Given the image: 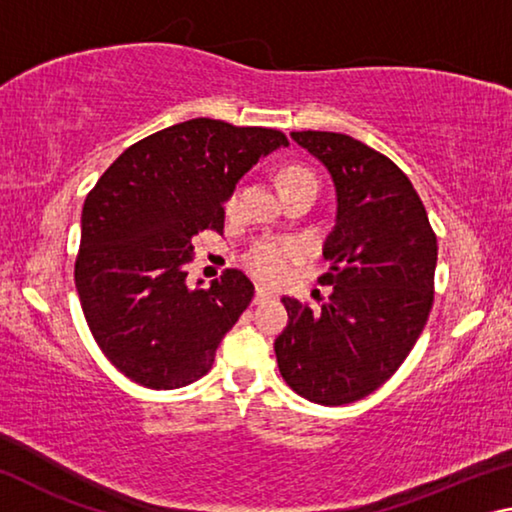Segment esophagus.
Returning <instances> with one entry per match:
<instances>
[{
	"mask_svg": "<svg viewBox=\"0 0 512 512\" xmlns=\"http://www.w3.org/2000/svg\"><path fill=\"white\" fill-rule=\"evenodd\" d=\"M277 298V293L275 291H271L268 287H257L255 289V298H253V302L255 305H262V302H266V300H275Z\"/></svg>",
	"mask_w": 512,
	"mask_h": 512,
	"instance_id": "obj_1",
	"label": "esophagus"
}]
</instances>
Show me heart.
Here are the masks:
<instances>
[{"instance_id": "1", "label": "heart", "mask_w": 512, "mask_h": 512, "mask_svg": "<svg viewBox=\"0 0 512 512\" xmlns=\"http://www.w3.org/2000/svg\"><path fill=\"white\" fill-rule=\"evenodd\" d=\"M305 180H316L314 171L302 167V164H289L280 173H277V185L289 187L296 183H305ZM230 205H235V198H230ZM296 255V246L289 241H257V244L248 250L246 262L264 280H277L284 271H287V262Z\"/></svg>"}]
</instances>
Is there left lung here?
Segmentation results:
<instances>
[{
	"label": "left lung",
	"mask_w": 512,
	"mask_h": 512,
	"mask_svg": "<svg viewBox=\"0 0 512 512\" xmlns=\"http://www.w3.org/2000/svg\"><path fill=\"white\" fill-rule=\"evenodd\" d=\"M291 140L334 183V230L323 246L334 287L320 311L282 298L289 325L275 339L277 366L309 402L341 406L384 384L409 357L433 302L438 244L411 180L350 135L302 131Z\"/></svg>",
	"instance_id": "1"
}]
</instances>
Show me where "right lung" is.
Masks as SVG:
<instances>
[{
  "label": "right lung",
  "mask_w": 512,
  "mask_h": 512,
  "mask_svg": "<svg viewBox=\"0 0 512 512\" xmlns=\"http://www.w3.org/2000/svg\"><path fill=\"white\" fill-rule=\"evenodd\" d=\"M289 146L273 128L189 119L144 137L85 198L76 291L112 366L153 391L201 379L255 296L232 268L187 284L192 239L223 232V205L255 164Z\"/></svg>",
  "instance_id": "add662e5"
}]
</instances>
